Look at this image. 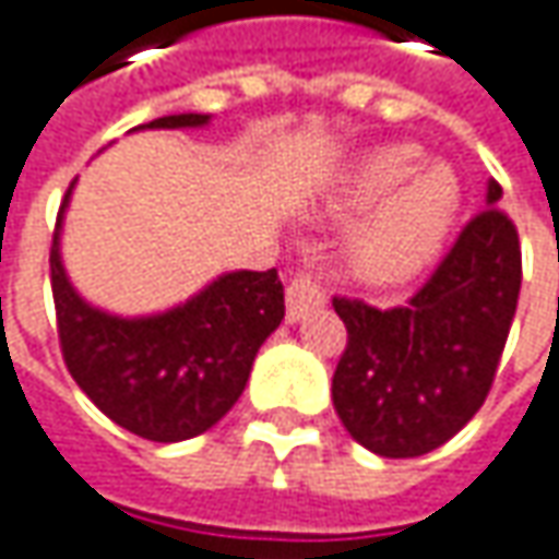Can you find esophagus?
<instances>
[{
  "label": "esophagus",
  "mask_w": 559,
  "mask_h": 559,
  "mask_svg": "<svg viewBox=\"0 0 559 559\" xmlns=\"http://www.w3.org/2000/svg\"><path fill=\"white\" fill-rule=\"evenodd\" d=\"M325 307V287L312 278L310 272H297L287 281V319L300 322L307 312Z\"/></svg>",
  "instance_id": "obj_1"
}]
</instances>
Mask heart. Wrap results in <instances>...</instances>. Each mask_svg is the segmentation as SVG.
<instances>
[{
    "instance_id": "1",
    "label": "heart",
    "mask_w": 559,
    "mask_h": 559,
    "mask_svg": "<svg viewBox=\"0 0 559 559\" xmlns=\"http://www.w3.org/2000/svg\"><path fill=\"white\" fill-rule=\"evenodd\" d=\"M420 164V151L411 145L373 151L364 157L335 202V214L354 217L370 212L384 198L390 199L367 217L350 243V262L360 278L389 284L420 269L430 252L440 247L452 217L459 212V186L445 167H430L427 174L409 179ZM405 179L408 187L401 185ZM401 185L402 190L397 188ZM397 188L399 193L394 191ZM396 193L395 197L391 192Z\"/></svg>"
}]
</instances>
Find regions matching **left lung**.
<instances>
[{"label":"left lung","mask_w":559,"mask_h":559,"mask_svg":"<svg viewBox=\"0 0 559 559\" xmlns=\"http://www.w3.org/2000/svg\"><path fill=\"white\" fill-rule=\"evenodd\" d=\"M459 230L408 304L379 310L332 297L347 345L332 377L345 430L385 459H414L452 440L484 405L522 287L519 230L497 202Z\"/></svg>","instance_id":"1"}]
</instances>
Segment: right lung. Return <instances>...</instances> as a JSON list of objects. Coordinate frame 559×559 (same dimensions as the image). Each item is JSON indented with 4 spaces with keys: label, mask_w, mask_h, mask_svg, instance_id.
I'll return each mask as SVG.
<instances>
[{
    "label": "right lung",
    "mask_w": 559,
    "mask_h": 559,
    "mask_svg": "<svg viewBox=\"0 0 559 559\" xmlns=\"http://www.w3.org/2000/svg\"><path fill=\"white\" fill-rule=\"evenodd\" d=\"M205 122L209 116L180 114L151 119L139 129ZM50 281L59 347L72 379L114 424L154 443L192 440L234 408L259 347L284 319V287L275 269L230 272L160 316L119 319L94 310L66 278L59 221L52 230Z\"/></svg>",
    "instance_id": "obj_1"
}]
</instances>
